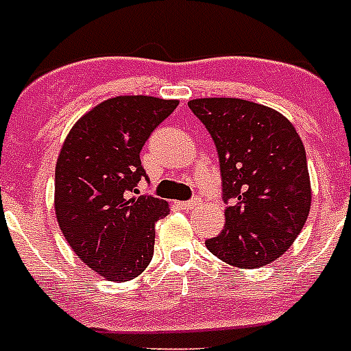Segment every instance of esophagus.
I'll return each instance as SVG.
<instances>
[{
	"instance_id": "34e87169",
	"label": "esophagus",
	"mask_w": 351,
	"mask_h": 351,
	"mask_svg": "<svg viewBox=\"0 0 351 351\" xmlns=\"http://www.w3.org/2000/svg\"><path fill=\"white\" fill-rule=\"evenodd\" d=\"M198 204H200V202H198V200L178 202V207H180V209H184V210H193V209H196V207H198Z\"/></svg>"
}]
</instances>
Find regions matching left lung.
Instances as JSON below:
<instances>
[{
    "label": "left lung",
    "mask_w": 351,
    "mask_h": 351,
    "mask_svg": "<svg viewBox=\"0 0 351 351\" xmlns=\"http://www.w3.org/2000/svg\"><path fill=\"white\" fill-rule=\"evenodd\" d=\"M187 106L215 141L229 202L223 230L205 247L240 269L272 263L294 243L312 204L301 136L287 117L258 102L209 97Z\"/></svg>",
    "instance_id": "obj_1"
}]
</instances>
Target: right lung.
<instances>
[{"mask_svg":"<svg viewBox=\"0 0 351 351\" xmlns=\"http://www.w3.org/2000/svg\"><path fill=\"white\" fill-rule=\"evenodd\" d=\"M178 101L121 95L73 124L56 164L57 223L82 263L108 281L141 276L153 258L155 223L166 200L135 196L146 176L141 151Z\"/></svg>","mask_w":351,"mask_h":351,"instance_id":"right-lung-1","label":"right lung"}]
</instances>
